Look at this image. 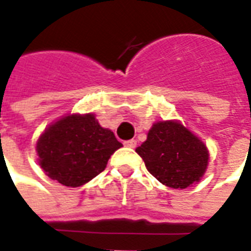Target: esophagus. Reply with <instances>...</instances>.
Segmentation results:
<instances>
[{"label": "esophagus", "instance_id": "1", "mask_svg": "<svg viewBox=\"0 0 251 251\" xmlns=\"http://www.w3.org/2000/svg\"><path fill=\"white\" fill-rule=\"evenodd\" d=\"M124 144H125V147H127V148H136L137 147L136 140H129V141L124 142Z\"/></svg>", "mask_w": 251, "mask_h": 251}]
</instances>
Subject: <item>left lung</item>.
<instances>
[{
    "mask_svg": "<svg viewBox=\"0 0 251 251\" xmlns=\"http://www.w3.org/2000/svg\"><path fill=\"white\" fill-rule=\"evenodd\" d=\"M136 152L160 183L176 189L199 183L210 160L204 142L174 120L153 124Z\"/></svg>",
    "mask_w": 251,
    "mask_h": 251,
    "instance_id": "left-lung-1",
    "label": "left lung"
}]
</instances>
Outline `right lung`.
<instances>
[{
  "mask_svg": "<svg viewBox=\"0 0 251 251\" xmlns=\"http://www.w3.org/2000/svg\"><path fill=\"white\" fill-rule=\"evenodd\" d=\"M121 147L114 133L87 113L67 114L46 127L36 152L48 177L67 187H80L104 171L110 156Z\"/></svg>",
  "mask_w": 251,
  "mask_h": 251,
  "instance_id": "1",
  "label": "right lung"
}]
</instances>
